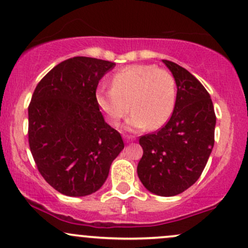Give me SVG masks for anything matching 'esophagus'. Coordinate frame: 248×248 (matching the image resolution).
I'll use <instances>...</instances> for the list:
<instances>
[{"label":"esophagus","mask_w":248,"mask_h":248,"mask_svg":"<svg viewBox=\"0 0 248 248\" xmlns=\"http://www.w3.org/2000/svg\"><path fill=\"white\" fill-rule=\"evenodd\" d=\"M134 140H135L134 137H126V142H132V141Z\"/></svg>","instance_id":"esophagus-1"}]
</instances>
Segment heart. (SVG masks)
Wrapping results in <instances>:
<instances>
[{"instance_id": "heart-1", "label": "heart", "mask_w": 248, "mask_h": 248, "mask_svg": "<svg viewBox=\"0 0 248 248\" xmlns=\"http://www.w3.org/2000/svg\"><path fill=\"white\" fill-rule=\"evenodd\" d=\"M176 97L175 80L170 72L154 64H132L116 72L110 89H97V106L113 126L133 110L129 129L162 127L172 115ZM131 107H129V103Z\"/></svg>"}]
</instances>
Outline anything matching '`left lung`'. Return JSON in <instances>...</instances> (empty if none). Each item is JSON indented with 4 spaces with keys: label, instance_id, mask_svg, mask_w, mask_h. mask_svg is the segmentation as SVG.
<instances>
[{
    "label": "left lung",
    "instance_id": "1",
    "mask_svg": "<svg viewBox=\"0 0 248 248\" xmlns=\"http://www.w3.org/2000/svg\"><path fill=\"white\" fill-rule=\"evenodd\" d=\"M162 62L175 80V106L161 129L140 137L143 155L138 175L149 192L173 197L200 178L214 146L217 118L211 96L200 81L179 64Z\"/></svg>",
    "mask_w": 248,
    "mask_h": 248
}]
</instances>
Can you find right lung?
Here are the masks:
<instances>
[{
    "label": "right lung",
    "instance_id": "right-lung-1",
    "mask_svg": "<svg viewBox=\"0 0 248 248\" xmlns=\"http://www.w3.org/2000/svg\"><path fill=\"white\" fill-rule=\"evenodd\" d=\"M114 62L86 56L55 66L35 88L28 107V140L41 175L62 194L84 197L101 188L124 143L95 99Z\"/></svg>",
    "mask_w": 248,
    "mask_h": 248
}]
</instances>
